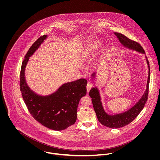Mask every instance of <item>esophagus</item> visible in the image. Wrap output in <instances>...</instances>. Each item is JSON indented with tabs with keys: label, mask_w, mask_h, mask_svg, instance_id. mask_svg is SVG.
<instances>
[{
	"label": "esophagus",
	"mask_w": 160,
	"mask_h": 160,
	"mask_svg": "<svg viewBox=\"0 0 160 160\" xmlns=\"http://www.w3.org/2000/svg\"><path fill=\"white\" fill-rule=\"evenodd\" d=\"M92 86H93V85H92L90 82H88V84H87V86H86L87 92H89V91L91 90V89L92 88Z\"/></svg>",
	"instance_id": "obj_1"
}]
</instances>
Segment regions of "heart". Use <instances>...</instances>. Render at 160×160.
<instances>
[{
    "label": "heart",
    "mask_w": 160,
    "mask_h": 160,
    "mask_svg": "<svg viewBox=\"0 0 160 160\" xmlns=\"http://www.w3.org/2000/svg\"><path fill=\"white\" fill-rule=\"evenodd\" d=\"M101 41L99 39H94L90 40L86 44L84 51V55H89L96 53L100 48Z\"/></svg>",
    "instance_id": "obj_1"
}]
</instances>
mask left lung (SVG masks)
Listing matches in <instances>:
<instances>
[{
  "label": "left lung",
  "mask_w": 160,
  "mask_h": 160,
  "mask_svg": "<svg viewBox=\"0 0 160 160\" xmlns=\"http://www.w3.org/2000/svg\"><path fill=\"white\" fill-rule=\"evenodd\" d=\"M114 33L118 38L121 44L125 47L126 48L136 50L137 52H138L141 53L145 54V50L143 48V47L137 42L127 38L126 36L122 35V33L118 32H114ZM146 58L149 68V74L148 83L146 85V89L142 98L134 106L131 108L128 111L123 112L122 113L115 115H109L107 114L103 108L102 102L101 101V97L98 89H97V87L92 88L91 89L89 92V96L92 98L93 107L96 113L98 120L102 125L110 128H121L127 125H128L129 123L133 121L144 108L145 104L148 100L149 93V85L150 80L149 63L146 57ZM92 77L93 78L95 77V73L92 74Z\"/></svg>",
  "instance_id": "obj_1"
}]
</instances>
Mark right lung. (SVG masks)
<instances>
[{
	"mask_svg": "<svg viewBox=\"0 0 160 160\" xmlns=\"http://www.w3.org/2000/svg\"><path fill=\"white\" fill-rule=\"evenodd\" d=\"M47 35L40 37L32 44L23 60L20 87L23 100L32 117L48 128L61 131L75 123L80 99L86 94L87 80L81 78L63 84L53 93L41 96L32 91L25 79V68L29 57L44 42Z\"/></svg>",
	"mask_w": 160,
	"mask_h": 160,
	"instance_id": "1",
	"label": "right lung"
}]
</instances>
